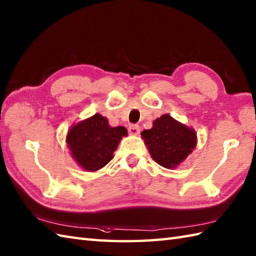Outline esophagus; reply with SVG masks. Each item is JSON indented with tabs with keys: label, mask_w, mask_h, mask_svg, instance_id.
Returning a JSON list of instances; mask_svg holds the SVG:
<instances>
[{
	"label": "esophagus",
	"mask_w": 256,
	"mask_h": 256,
	"mask_svg": "<svg viewBox=\"0 0 256 256\" xmlns=\"http://www.w3.org/2000/svg\"><path fill=\"white\" fill-rule=\"evenodd\" d=\"M128 133L131 135H138L140 133V126L136 124L130 125L128 126Z\"/></svg>",
	"instance_id": "obj_1"
}]
</instances>
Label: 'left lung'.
I'll use <instances>...</instances> for the list:
<instances>
[{"instance_id":"obj_1","label":"left lung","mask_w":256,"mask_h":256,"mask_svg":"<svg viewBox=\"0 0 256 256\" xmlns=\"http://www.w3.org/2000/svg\"><path fill=\"white\" fill-rule=\"evenodd\" d=\"M157 164L172 170L182 162L197 144L194 128L164 114L153 122V128L140 133Z\"/></svg>"}]
</instances>
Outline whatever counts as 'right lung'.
Returning a JSON list of instances; mask_svg holds the SVG:
<instances>
[{"instance_id": "right-lung-1", "label": "right lung", "mask_w": 256, "mask_h": 256, "mask_svg": "<svg viewBox=\"0 0 256 256\" xmlns=\"http://www.w3.org/2000/svg\"><path fill=\"white\" fill-rule=\"evenodd\" d=\"M124 126L112 128L108 118L96 113L74 124L66 142L77 164L86 172H96L113 158L120 140L126 136Z\"/></svg>"}]
</instances>
